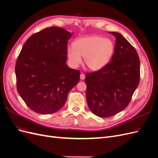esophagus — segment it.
Segmentation results:
<instances>
[{"mask_svg":"<svg viewBox=\"0 0 158 158\" xmlns=\"http://www.w3.org/2000/svg\"><path fill=\"white\" fill-rule=\"evenodd\" d=\"M85 78V75L83 73H81L80 74V79L81 80H84Z\"/></svg>","mask_w":158,"mask_h":158,"instance_id":"esophagus-1","label":"esophagus"}]
</instances>
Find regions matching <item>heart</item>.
Wrapping results in <instances>:
<instances>
[{"label":"heart","instance_id":"heart-1","mask_svg":"<svg viewBox=\"0 0 158 158\" xmlns=\"http://www.w3.org/2000/svg\"><path fill=\"white\" fill-rule=\"evenodd\" d=\"M114 51V44L109 38L98 35L80 37L69 47L67 56L73 68L82 63V57L87 67L92 71L103 69L111 60Z\"/></svg>","mask_w":158,"mask_h":158}]
</instances>
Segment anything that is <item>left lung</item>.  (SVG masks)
I'll use <instances>...</instances> for the list:
<instances>
[{
	"instance_id": "1",
	"label": "left lung",
	"mask_w": 158,
	"mask_h": 158,
	"mask_svg": "<svg viewBox=\"0 0 158 158\" xmlns=\"http://www.w3.org/2000/svg\"><path fill=\"white\" fill-rule=\"evenodd\" d=\"M109 33L116 38L111 61L103 69L87 73L85 78L88 107L99 117L123 111L140 82V59L136 49L121 33Z\"/></svg>"
}]
</instances>
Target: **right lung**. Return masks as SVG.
I'll return each instance as SVG.
<instances>
[{"label":"right lung","instance_id":"add662e5","mask_svg":"<svg viewBox=\"0 0 158 158\" xmlns=\"http://www.w3.org/2000/svg\"><path fill=\"white\" fill-rule=\"evenodd\" d=\"M73 33L51 27L30 37L15 67L18 92L32 111L51 114L63 107L80 80V71L66 65L68 41Z\"/></svg>","mask_w":158,"mask_h":158}]
</instances>
